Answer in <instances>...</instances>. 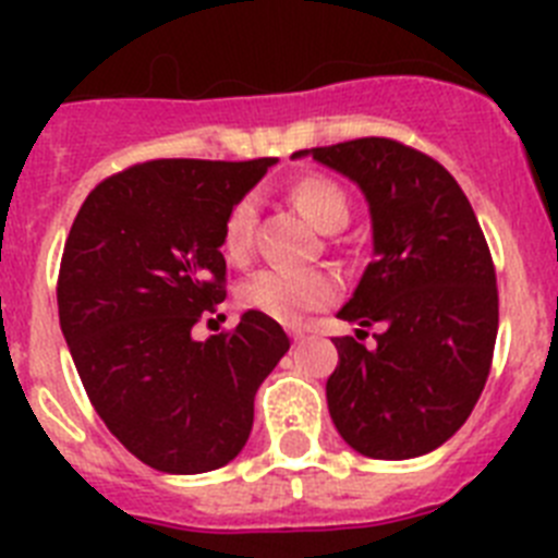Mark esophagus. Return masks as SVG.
Here are the masks:
<instances>
[{"mask_svg": "<svg viewBox=\"0 0 558 558\" xmlns=\"http://www.w3.org/2000/svg\"><path fill=\"white\" fill-rule=\"evenodd\" d=\"M290 338H293V343H302L304 332H302V329H290Z\"/></svg>", "mask_w": 558, "mask_h": 558, "instance_id": "esophagus-1", "label": "esophagus"}]
</instances>
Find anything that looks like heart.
<instances>
[{
	"mask_svg": "<svg viewBox=\"0 0 558 558\" xmlns=\"http://www.w3.org/2000/svg\"><path fill=\"white\" fill-rule=\"evenodd\" d=\"M290 201L304 218L324 234L343 229L349 220V201L335 181L324 175H304L290 186ZM254 198H240L223 220L220 245L231 263H243L254 243ZM340 295V282L327 270L265 268L240 288L243 307L263 313L274 322H299L302 315L324 310Z\"/></svg>",
	"mask_w": 558,
	"mask_h": 558,
	"instance_id": "obj_1",
	"label": "heart"
}]
</instances>
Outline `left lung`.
Returning a JSON list of instances; mask_svg holds the SVG:
<instances>
[{"mask_svg": "<svg viewBox=\"0 0 558 558\" xmlns=\"http://www.w3.org/2000/svg\"><path fill=\"white\" fill-rule=\"evenodd\" d=\"M302 156L354 181L372 215L374 259L338 318L377 324V347L335 338L329 416L360 456H425L456 436L489 377L497 279L486 236L458 181L413 147L366 136Z\"/></svg>", "mask_w": 558, "mask_h": 558, "instance_id": "1", "label": "left lung"}]
</instances>
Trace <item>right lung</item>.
Masks as SVG:
<instances>
[{"label": "right lung", "instance_id": "obj_1", "mask_svg": "<svg viewBox=\"0 0 558 558\" xmlns=\"http://www.w3.org/2000/svg\"><path fill=\"white\" fill-rule=\"evenodd\" d=\"M270 165H133L88 192L66 236L63 338L108 430L153 470L198 475L234 461L256 388L290 349L284 329L254 310L231 332L192 338L226 299V215Z\"/></svg>", "mask_w": 558, "mask_h": 558}]
</instances>
